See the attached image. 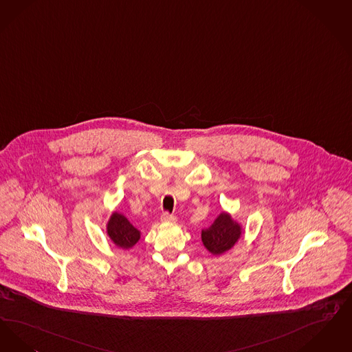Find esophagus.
Returning a JSON list of instances; mask_svg holds the SVG:
<instances>
[{
    "instance_id": "34e87169",
    "label": "esophagus",
    "mask_w": 352,
    "mask_h": 352,
    "mask_svg": "<svg viewBox=\"0 0 352 352\" xmlns=\"http://www.w3.org/2000/svg\"><path fill=\"white\" fill-rule=\"evenodd\" d=\"M176 217L175 215H169L168 213H164V214L160 217V221L164 222V223H175L176 222Z\"/></svg>"
}]
</instances>
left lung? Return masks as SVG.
<instances>
[{"label": "left lung", "mask_w": 352, "mask_h": 352, "mask_svg": "<svg viewBox=\"0 0 352 352\" xmlns=\"http://www.w3.org/2000/svg\"><path fill=\"white\" fill-rule=\"evenodd\" d=\"M242 234V223L235 221L229 212H222L209 228L201 230V241L212 255L221 256L238 243Z\"/></svg>", "instance_id": "left-lung-1"}]
</instances>
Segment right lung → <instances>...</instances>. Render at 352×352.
Here are the masks:
<instances>
[{
    "instance_id": "obj_1",
    "label": "right lung",
    "mask_w": 352,
    "mask_h": 352,
    "mask_svg": "<svg viewBox=\"0 0 352 352\" xmlns=\"http://www.w3.org/2000/svg\"><path fill=\"white\" fill-rule=\"evenodd\" d=\"M107 234L111 243L121 248L130 250L137 245L142 232L133 226L126 215L113 212L107 222Z\"/></svg>"
}]
</instances>
